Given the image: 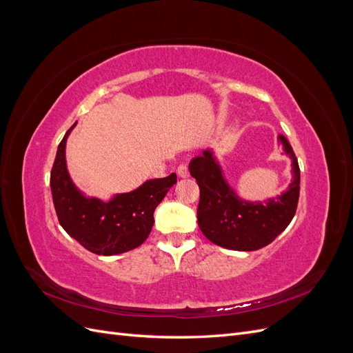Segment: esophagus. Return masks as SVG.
<instances>
[{"label": "esophagus", "mask_w": 353, "mask_h": 353, "mask_svg": "<svg viewBox=\"0 0 353 353\" xmlns=\"http://www.w3.org/2000/svg\"><path fill=\"white\" fill-rule=\"evenodd\" d=\"M176 174L181 176V178H187L190 174H188V168L185 163H181L176 169Z\"/></svg>", "instance_id": "obj_1"}]
</instances>
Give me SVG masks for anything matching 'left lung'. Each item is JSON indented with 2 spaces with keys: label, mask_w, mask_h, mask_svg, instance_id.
Returning <instances> with one entry per match:
<instances>
[{
  "label": "left lung",
  "mask_w": 353,
  "mask_h": 353,
  "mask_svg": "<svg viewBox=\"0 0 353 353\" xmlns=\"http://www.w3.org/2000/svg\"><path fill=\"white\" fill-rule=\"evenodd\" d=\"M293 160V181L284 193L268 201H244L223 179L210 150L191 160L188 169L200 188L197 222L205 237L221 248L252 252L272 243L292 222L301 191V169L284 135L279 137Z\"/></svg>",
  "instance_id": "8db88e82"
}]
</instances>
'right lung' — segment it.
<instances>
[{
  "label": "right lung",
  "mask_w": 353,
  "mask_h": 353,
  "mask_svg": "<svg viewBox=\"0 0 353 353\" xmlns=\"http://www.w3.org/2000/svg\"><path fill=\"white\" fill-rule=\"evenodd\" d=\"M74 126V125H73ZM73 126L59 144L50 185L60 225L85 249L95 254H117L143 244L154 223V209L176 175L145 181L131 193L116 196L110 201L83 197L73 185L66 168V140Z\"/></svg>",
  "instance_id": "add662e5"
}]
</instances>
